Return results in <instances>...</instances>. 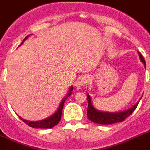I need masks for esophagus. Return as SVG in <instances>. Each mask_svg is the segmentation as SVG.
<instances>
[{
	"mask_svg": "<svg viewBox=\"0 0 150 150\" xmlns=\"http://www.w3.org/2000/svg\"><path fill=\"white\" fill-rule=\"evenodd\" d=\"M89 77L88 76H84L80 79L79 80L76 82L75 86H76V88H80V86H86V84L89 83Z\"/></svg>",
	"mask_w": 150,
	"mask_h": 150,
	"instance_id": "34e87169",
	"label": "esophagus"
}]
</instances>
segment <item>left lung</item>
Masks as SVG:
<instances>
[{"instance_id":"1","label":"left lung","mask_w":150,"mask_h":150,"mask_svg":"<svg viewBox=\"0 0 150 150\" xmlns=\"http://www.w3.org/2000/svg\"><path fill=\"white\" fill-rule=\"evenodd\" d=\"M139 54L140 61L143 63L144 66L146 67V61L140 54V52H137ZM87 101H88V108H87V117L91 121H93L96 124H100V125H110V124H115V123L121 122L123 121L125 118L130 116L131 114L134 112V111L136 109L137 107L138 103L134 105L132 108L130 109H127L125 112H99L98 110L93 107L92 102H91L90 96L87 94Z\"/></svg>"}]
</instances>
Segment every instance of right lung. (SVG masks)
I'll return each instance as SVG.
<instances>
[{
	"instance_id": "obj_1",
	"label": "right lung",
	"mask_w": 150,
	"mask_h": 150,
	"mask_svg": "<svg viewBox=\"0 0 150 150\" xmlns=\"http://www.w3.org/2000/svg\"><path fill=\"white\" fill-rule=\"evenodd\" d=\"M29 36V35H28ZM26 36L25 38L23 39V42H22V44L23 43L24 41L27 38ZM73 91V86L70 88L68 91V93L67 95V96L65 98H63V100L61 101V104H60L59 107L57 108V112L55 113L53 115H52L51 117H48V118L44 119V120H42V121H26V120H24V119L21 118L22 121L25 122V124L27 125H29V127H33V128H52L53 127L55 126L56 125H57L58 123L60 122L61 118V113H62V109L63 107H64V102L66 101L67 98L68 96H70L71 93H72Z\"/></svg>"
}]
</instances>
